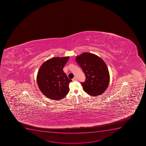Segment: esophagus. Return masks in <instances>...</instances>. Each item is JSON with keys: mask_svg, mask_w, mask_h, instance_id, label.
I'll return each mask as SVG.
<instances>
[{"mask_svg": "<svg viewBox=\"0 0 146 146\" xmlns=\"http://www.w3.org/2000/svg\"><path fill=\"white\" fill-rule=\"evenodd\" d=\"M77 80H78V78L76 77H74V78L72 79V81H77Z\"/></svg>", "mask_w": 146, "mask_h": 146, "instance_id": "34e87169", "label": "esophagus"}]
</instances>
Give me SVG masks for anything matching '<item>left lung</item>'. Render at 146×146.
<instances>
[{
	"label": "left lung",
	"instance_id": "left-lung-1",
	"mask_svg": "<svg viewBox=\"0 0 146 146\" xmlns=\"http://www.w3.org/2000/svg\"><path fill=\"white\" fill-rule=\"evenodd\" d=\"M76 60L85 75V81L81 83L84 91L93 97L102 94L108 87L110 79L108 68L104 60L88 52L77 56Z\"/></svg>",
	"mask_w": 146,
	"mask_h": 146
}]
</instances>
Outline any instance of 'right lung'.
Masks as SVG:
<instances>
[{
    "mask_svg": "<svg viewBox=\"0 0 146 146\" xmlns=\"http://www.w3.org/2000/svg\"><path fill=\"white\" fill-rule=\"evenodd\" d=\"M69 56L53 58L42 64L38 71L36 81L41 92L48 98L59 100L69 92V80L63 68Z\"/></svg>",
    "mask_w": 146,
    "mask_h": 146,
    "instance_id": "add662e5",
    "label": "right lung"
}]
</instances>
